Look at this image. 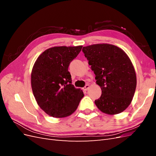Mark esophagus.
Instances as JSON below:
<instances>
[{
    "label": "esophagus",
    "instance_id": "34e87169",
    "mask_svg": "<svg viewBox=\"0 0 156 156\" xmlns=\"http://www.w3.org/2000/svg\"><path fill=\"white\" fill-rule=\"evenodd\" d=\"M90 88V85H89L88 84H86L85 86L84 87V88H83V90H84L87 91V90H88V88Z\"/></svg>",
    "mask_w": 156,
    "mask_h": 156
}]
</instances>
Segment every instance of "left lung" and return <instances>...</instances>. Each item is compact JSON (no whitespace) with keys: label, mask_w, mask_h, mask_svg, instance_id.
<instances>
[{"label":"left lung","mask_w":156,"mask_h":156,"mask_svg":"<svg viewBox=\"0 0 156 156\" xmlns=\"http://www.w3.org/2000/svg\"><path fill=\"white\" fill-rule=\"evenodd\" d=\"M83 52L101 88L95 104L103 112L116 115L124 111L133 98L136 79L128 56L118 47L95 44L83 47Z\"/></svg>","instance_id":"8db88e82"}]
</instances>
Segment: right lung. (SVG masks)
I'll return each instance as SVG.
<instances>
[{"instance_id": "1", "label": "right lung", "mask_w": 156, "mask_h": 156, "mask_svg": "<svg viewBox=\"0 0 156 156\" xmlns=\"http://www.w3.org/2000/svg\"><path fill=\"white\" fill-rule=\"evenodd\" d=\"M83 46L54 47L36 60L31 73L33 94L40 107L51 116L64 118L77 109L83 92L72 84L68 67Z\"/></svg>"}]
</instances>
